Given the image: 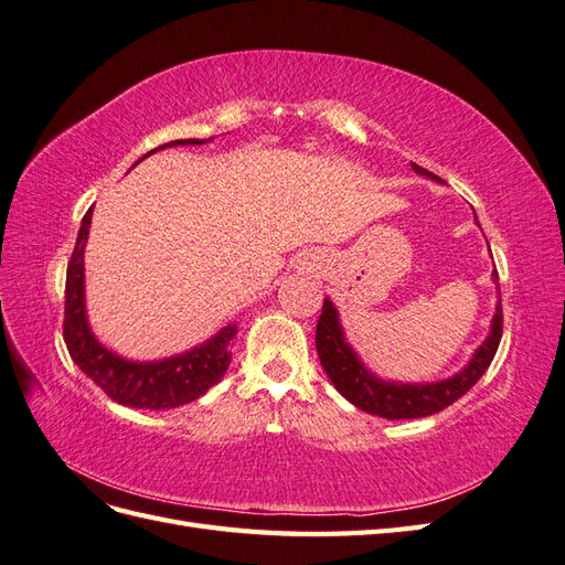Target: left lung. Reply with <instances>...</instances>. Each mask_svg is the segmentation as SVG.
I'll use <instances>...</instances> for the list:
<instances>
[{
  "label": "left lung",
  "instance_id": "obj_1",
  "mask_svg": "<svg viewBox=\"0 0 565 565\" xmlns=\"http://www.w3.org/2000/svg\"><path fill=\"white\" fill-rule=\"evenodd\" d=\"M413 169L422 177H429L434 181H440L426 169L413 164ZM478 224V221H476ZM492 280L498 282V270H492ZM502 339V299H498L494 306V316L490 322V332L481 347L473 351L469 363L455 372L448 380L438 382H391L382 380L374 374L353 347L341 328L339 311L330 297L322 301V313L318 318L316 328V349L322 370L328 372L330 382L334 388L355 407L365 409L370 415H377L384 419H419L429 417L452 405L457 398L483 377L486 370L490 367L494 353H498Z\"/></svg>",
  "mask_w": 565,
  "mask_h": 565
}]
</instances>
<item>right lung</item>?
Here are the masks:
<instances>
[{"instance_id":"right-lung-1","label":"right lung","mask_w":565,"mask_h":565,"mask_svg":"<svg viewBox=\"0 0 565 565\" xmlns=\"http://www.w3.org/2000/svg\"><path fill=\"white\" fill-rule=\"evenodd\" d=\"M207 141L212 139H179L156 150L172 146H202ZM92 212L94 207L82 218L71 264H67L63 320L67 353H71L77 367L119 405L139 409H172L198 401L228 370L231 341L237 334V324L231 322L207 341H202V344L177 355L160 358V361H131V358L119 355L100 344L87 318V292H84V247H87L89 237Z\"/></svg>"}]
</instances>
